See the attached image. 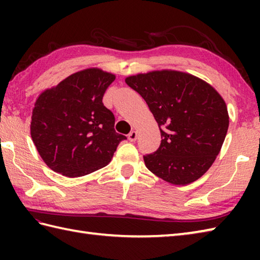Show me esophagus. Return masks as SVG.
I'll return each instance as SVG.
<instances>
[{
  "label": "esophagus",
  "mask_w": 260,
  "mask_h": 260,
  "mask_svg": "<svg viewBox=\"0 0 260 260\" xmlns=\"http://www.w3.org/2000/svg\"><path fill=\"white\" fill-rule=\"evenodd\" d=\"M128 140L131 142H135L137 140V132L136 131H132L128 134Z\"/></svg>",
  "instance_id": "obj_1"
}]
</instances>
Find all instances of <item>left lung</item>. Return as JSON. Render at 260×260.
Returning a JSON list of instances; mask_svg holds the SVG:
<instances>
[{"label": "left lung", "mask_w": 260, "mask_h": 260, "mask_svg": "<svg viewBox=\"0 0 260 260\" xmlns=\"http://www.w3.org/2000/svg\"><path fill=\"white\" fill-rule=\"evenodd\" d=\"M125 81L144 98L161 132L158 150L144 156L146 168L175 185L200 179L227 135L223 98L207 81L176 70H154Z\"/></svg>", "instance_id": "8db88e82"}]
</instances>
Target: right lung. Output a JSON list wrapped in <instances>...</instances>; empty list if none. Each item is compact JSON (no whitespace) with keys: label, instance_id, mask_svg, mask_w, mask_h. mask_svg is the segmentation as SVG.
<instances>
[{"label":"right lung","instance_id":"1","mask_svg":"<svg viewBox=\"0 0 260 260\" xmlns=\"http://www.w3.org/2000/svg\"><path fill=\"white\" fill-rule=\"evenodd\" d=\"M115 78L99 68H87L39 95L30 133L48 168L78 178L112 161L118 144L126 140L116 133L114 114L103 104Z\"/></svg>","mask_w":260,"mask_h":260}]
</instances>
